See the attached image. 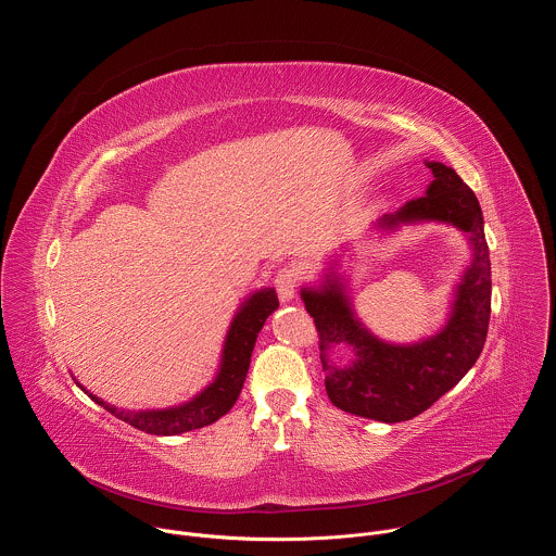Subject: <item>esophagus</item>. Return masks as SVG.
<instances>
[{"label":"esophagus","instance_id":"34e87169","mask_svg":"<svg viewBox=\"0 0 556 556\" xmlns=\"http://www.w3.org/2000/svg\"><path fill=\"white\" fill-rule=\"evenodd\" d=\"M296 286H299V277L290 266H283L277 270L275 275V288L281 301H290L296 294Z\"/></svg>","mask_w":556,"mask_h":556}]
</instances>
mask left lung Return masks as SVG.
Wrapping results in <instances>:
<instances>
[{
    "instance_id": "8db88e82",
    "label": "left lung",
    "mask_w": 556,
    "mask_h": 556,
    "mask_svg": "<svg viewBox=\"0 0 556 556\" xmlns=\"http://www.w3.org/2000/svg\"><path fill=\"white\" fill-rule=\"evenodd\" d=\"M433 180L427 195L409 200L380 226L435 219L470 235L472 264L464 273L444 330L422 343L391 345L371 337L354 316L343 283L328 275L319 290L303 288L301 296L319 332L328 399L341 412L403 422L427 412L453 389L480 358L491 321V257L478 198L442 163H427ZM348 349V364L338 356Z\"/></svg>"
}]
</instances>
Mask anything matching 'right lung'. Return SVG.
Segmentation results:
<instances>
[{"mask_svg":"<svg viewBox=\"0 0 556 556\" xmlns=\"http://www.w3.org/2000/svg\"><path fill=\"white\" fill-rule=\"evenodd\" d=\"M277 307H279V299L273 288L255 292L242 305V309L235 314V319L230 324L217 378L200 395H195L191 403L182 407L161 409V412H123L97 399L94 393L86 391V387L81 384L78 387H81L97 405H101L112 416L131 425L138 431H144L151 435H178L185 431L202 429L206 425H213L222 416H226L237 403V399H240V391L244 387V380L251 367V354H253L257 334Z\"/></svg>","mask_w":556,"mask_h":556,"instance_id":"1","label":"right lung"}]
</instances>
